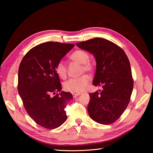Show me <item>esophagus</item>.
<instances>
[{
    "instance_id": "obj_1",
    "label": "esophagus",
    "mask_w": 153,
    "mask_h": 153,
    "mask_svg": "<svg viewBox=\"0 0 153 153\" xmlns=\"http://www.w3.org/2000/svg\"><path fill=\"white\" fill-rule=\"evenodd\" d=\"M80 93H72V95H73V97H74V98H76V97H77V96H79V95H80Z\"/></svg>"
}]
</instances>
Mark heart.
Masks as SVG:
<instances>
[{
    "instance_id": "1",
    "label": "heart",
    "mask_w": 153,
    "mask_h": 153,
    "mask_svg": "<svg viewBox=\"0 0 153 153\" xmlns=\"http://www.w3.org/2000/svg\"><path fill=\"white\" fill-rule=\"evenodd\" d=\"M70 59L75 62L82 64L81 72L85 71L93 73L95 70V63L93 60L89 59V54L85 51L77 49L70 55ZM57 75L61 79H65L68 76L67 67L62 62H59L55 68ZM91 78L87 74L83 75L78 78L70 79L64 83V87L68 91L72 93H81L86 89L90 83Z\"/></svg>"
}]
</instances>
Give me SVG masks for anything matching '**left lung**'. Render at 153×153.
Masks as SVG:
<instances>
[{"mask_svg": "<svg viewBox=\"0 0 153 153\" xmlns=\"http://www.w3.org/2000/svg\"><path fill=\"white\" fill-rule=\"evenodd\" d=\"M96 58L95 86L102 91L89 94L88 113L94 121L108 125L115 122L130 101L134 87L129 60L118 45L105 39L94 38L76 43Z\"/></svg>", "mask_w": 153, "mask_h": 153, "instance_id": "left-lung-1", "label": "left lung"}]
</instances>
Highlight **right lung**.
<instances>
[{
	"instance_id": "obj_1",
	"label": "right lung",
	"mask_w": 153,
	"mask_h": 153,
	"mask_svg": "<svg viewBox=\"0 0 153 153\" xmlns=\"http://www.w3.org/2000/svg\"><path fill=\"white\" fill-rule=\"evenodd\" d=\"M74 47L53 41L38 45L19 64L18 90L23 105L29 116L45 128H56L67 119L65 108L73 97L62 91L55 68Z\"/></svg>"
}]
</instances>
